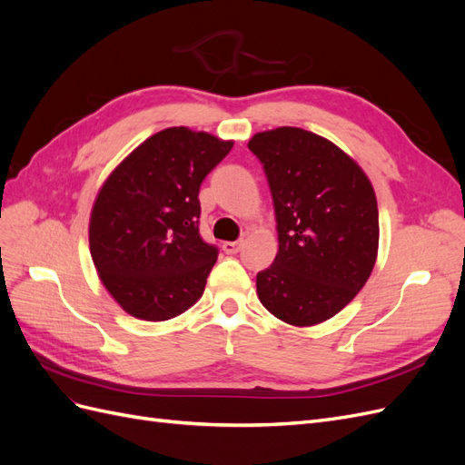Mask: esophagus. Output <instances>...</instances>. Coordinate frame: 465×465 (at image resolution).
<instances>
[{"instance_id":"1","label":"esophagus","mask_w":465,"mask_h":465,"mask_svg":"<svg viewBox=\"0 0 465 465\" xmlns=\"http://www.w3.org/2000/svg\"><path fill=\"white\" fill-rule=\"evenodd\" d=\"M241 248H242V241H234V242L227 241V242H223V252H224V254H236V252H241Z\"/></svg>"}]
</instances>
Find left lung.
<instances>
[{
    "instance_id": "8db88e82",
    "label": "left lung",
    "mask_w": 465,
    "mask_h": 465,
    "mask_svg": "<svg viewBox=\"0 0 465 465\" xmlns=\"http://www.w3.org/2000/svg\"><path fill=\"white\" fill-rule=\"evenodd\" d=\"M248 149L272 190L279 250L256 277L258 299L291 326L326 322L357 297L378 254V205L362 168L301 128L260 132Z\"/></svg>"
}]
</instances>
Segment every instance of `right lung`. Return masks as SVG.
<instances>
[{
  "instance_id": "right-lung-1",
  "label": "right lung",
  "mask_w": 465,
  "mask_h": 465,
  "mask_svg": "<svg viewBox=\"0 0 465 465\" xmlns=\"http://www.w3.org/2000/svg\"><path fill=\"white\" fill-rule=\"evenodd\" d=\"M232 142L166 128L135 147L98 192L91 258L125 312L171 320L200 301L219 250L200 236V186Z\"/></svg>"
}]
</instances>
